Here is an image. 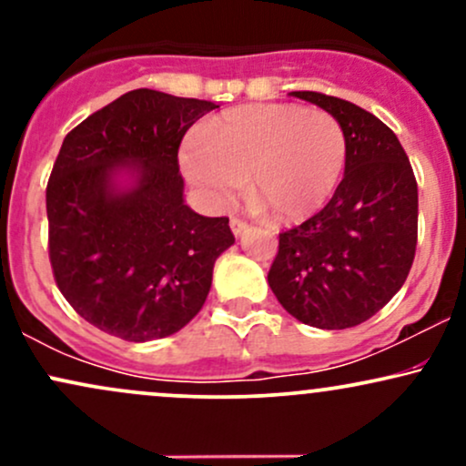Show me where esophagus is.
<instances>
[{"label":"esophagus","mask_w":466,"mask_h":466,"mask_svg":"<svg viewBox=\"0 0 466 466\" xmlns=\"http://www.w3.org/2000/svg\"><path fill=\"white\" fill-rule=\"evenodd\" d=\"M229 228H232L234 237H240V234H243V232H245V229H248L249 226H248V221H243V218L234 217V218H232V221H229Z\"/></svg>","instance_id":"esophagus-1"}]
</instances>
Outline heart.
I'll list each match as a JSON object with an SVG mask.
<instances>
[{"mask_svg": "<svg viewBox=\"0 0 466 466\" xmlns=\"http://www.w3.org/2000/svg\"><path fill=\"white\" fill-rule=\"evenodd\" d=\"M349 162L344 125L322 109L267 103L212 117L181 153L184 173L203 199L223 208L243 190L278 223L313 217L335 195Z\"/></svg>", "mask_w": 466, "mask_h": 466, "instance_id": "b5f03b06", "label": "heart"}]
</instances>
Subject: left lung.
Masks as SVG:
<instances>
[{"label": "left lung", "instance_id": "1", "mask_svg": "<svg viewBox=\"0 0 466 466\" xmlns=\"http://www.w3.org/2000/svg\"><path fill=\"white\" fill-rule=\"evenodd\" d=\"M344 125V179L318 215L278 237L271 291L315 329L370 319L403 287L419 237V188L399 137L377 116L319 92H291Z\"/></svg>", "mask_w": 466, "mask_h": 466}]
</instances>
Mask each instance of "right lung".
Listing matches in <instances>:
<instances>
[{"instance_id":"obj_1","label":"right lung","mask_w":466,"mask_h":466,"mask_svg":"<svg viewBox=\"0 0 466 466\" xmlns=\"http://www.w3.org/2000/svg\"><path fill=\"white\" fill-rule=\"evenodd\" d=\"M218 105L133 89L63 140L46 190L56 287L80 318L127 341L184 329L201 311L228 217L184 203L179 144ZM132 181L119 186V175Z\"/></svg>"}]
</instances>
